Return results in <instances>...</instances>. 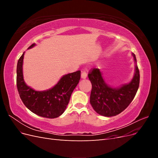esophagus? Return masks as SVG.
<instances>
[{
	"label": "esophagus",
	"instance_id": "34e87169",
	"mask_svg": "<svg viewBox=\"0 0 158 158\" xmlns=\"http://www.w3.org/2000/svg\"><path fill=\"white\" fill-rule=\"evenodd\" d=\"M87 70H83L82 71V74H81V78H85L87 77Z\"/></svg>",
	"mask_w": 158,
	"mask_h": 158
}]
</instances>
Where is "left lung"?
<instances>
[{
    "label": "left lung",
    "mask_w": 158,
    "mask_h": 158,
    "mask_svg": "<svg viewBox=\"0 0 158 158\" xmlns=\"http://www.w3.org/2000/svg\"><path fill=\"white\" fill-rule=\"evenodd\" d=\"M136 63L135 55L132 53ZM92 88L90 103L96 113L105 117L115 116L123 112L135 98L140 84V72L136 63L135 73L130 83L119 88L109 86L102 76L99 69L93 68L88 73Z\"/></svg>",
    "instance_id": "obj_1"
}]
</instances>
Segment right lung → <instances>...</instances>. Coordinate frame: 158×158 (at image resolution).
<instances>
[{
	"label": "right lung",
	"mask_w": 158,
	"mask_h": 158,
	"mask_svg": "<svg viewBox=\"0 0 158 158\" xmlns=\"http://www.w3.org/2000/svg\"><path fill=\"white\" fill-rule=\"evenodd\" d=\"M35 44L29 47L30 49ZM23 53L18 59L16 69V84L22 102L31 112L40 117L54 118L65 111L71 94L78 85L81 71L63 76L55 86L47 91L37 92L27 86L23 81L22 64Z\"/></svg>",
	"instance_id": "1"
}]
</instances>
